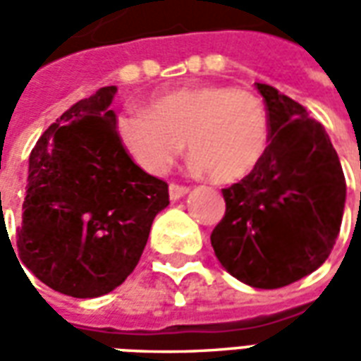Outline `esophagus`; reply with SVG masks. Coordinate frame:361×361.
Masks as SVG:
<instances>
[{"label": "esophagus", "mask_w": 361, "mask_h": 361, "mask_svg": "<svg viewBox=\"0 0 361 361\" xmlns=\"http://www.w3.org/2000/svg\"><path fill=\"white\" fill-rule=\"evenodd\" d=\"M189 193L188 185H180V183H170V199L178 201L181 197H185Z\"/></svg>", "instance_id": "34e87169"}]
</instances>
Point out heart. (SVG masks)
I'll use <instances>...</instances> for the list:
<instances>
[{"label": "heart", "mask_w": 361, "mask_h": 361, "mask_svg": "<svg viewBox=\"0 0 361 361\" xmlns=\"http://www.w3.org/2000/svg\"><path fill=\"white\" fill-rule=\"evenodd\" d=\"M116 137L145 172L164 173L185 145L216 183L245 180L263 162L271 123L255 92L226 85L181 87L158 94L150 110L126 108Z\"/></svg>", "instance_id": "b5f03b06"}]
</instances>
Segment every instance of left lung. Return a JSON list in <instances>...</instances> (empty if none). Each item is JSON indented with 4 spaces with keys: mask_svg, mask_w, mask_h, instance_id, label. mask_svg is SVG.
<instances>
[{
    "mask_svg": "<svg viewBox=\"0 0 361 361\" xmlns=\"http://www.w3.org/2000/svg\"><path fill=\"white\" fill-rule=\"evenodd\" d=\"M255 87L271 123L269 150L255 172L222 189L226 212L211 243L232 276L274 290L326 261L341 232L346 181L325 127L271 85Z\"/></svg>",
    "mask_w": 361,
    "mask_h": 361,
    "instance_id": "left-lung-1",
    "label": "left lung"
}]
</instances>
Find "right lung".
Instances as JSON below:
<instances>
[{
  "instance_id": "right-lung-1",
  "label": "right lung",
  "mask_w": 361,
  "mask_h": 361,
  "mask_svg": "<svg viewBox=\"0 0 361 361\" xmlns=\"http://www.w3.org/2000/svg\"><path fill=\"white\" fill-rule=\"evenodd\" d=\"M116 87L73 104L28 158L17 247L23 265L59 294L98 298L133 272L168 183L135 164L116 137Z\"/></svg>"
}]
</instances>
